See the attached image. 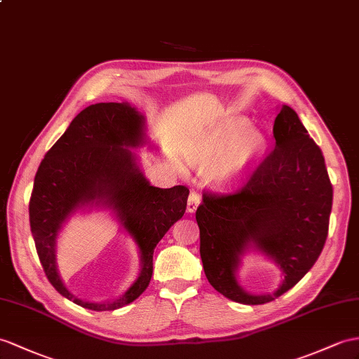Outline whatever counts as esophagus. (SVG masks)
I'll use <instances>...</instances> for the list:
<instances>
[{"label":"esophagus","instance_id":"esophagus-1","mask_svg":"<svg viewBox=\"0 0 359 359\" xmlns=\"http://www.w3.org/2000/svg\"><path fill=\"white\" fill-rule=\"evenodd\" d=\"M199 204H201V195L196 190H191L189 195V201H187V212L194 213Z\"/></svg>","mask_w":359,"mask_h":359}]
</instances>
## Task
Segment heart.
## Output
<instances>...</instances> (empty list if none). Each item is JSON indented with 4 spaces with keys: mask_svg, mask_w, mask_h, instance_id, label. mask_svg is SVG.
I'll return each instance as SVG.
<instances>
[{
    "mask_svg": "<svg viewBox=\"0 0 359 359\" xmlns=\"http://www.w3.org/2000/svg\"><path fill=\"white\" fill-rule=\"evenodd\" d=\"M247 129V121L236 120L203 137L191 149V163L201 170L212 169L213 180L221 184L241 180L264 147L262 135Z\"/></svg>",
    "mask_w": 359,
    "mask_h": 359,
    "instance_id": "obj_1",
    "label": "heart"
}]
</instances>
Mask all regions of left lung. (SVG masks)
<instances>
[{
	"instance_id": "8db88e82",
	"label": "left lung",
	"mask_w": 359,
	"mask_h": 359,
	"mask_svg": "<svg viewBox=\"0 0 359 359\" xmlns=\"http://www.w3.org/2000/svg\"><path fill=\"white\" fill-rule=\"evenodd\" d=\"M273 134L276 146L238 189L229 194L207 190L196 208L208 282L242 304H264L290 291L317 262L329 231L334 189L321 149L286 104L277 114ZM251 243L284 271V282L273 294L251 296L235 282L238 256Z\"/></svg>"
}]
</instances>
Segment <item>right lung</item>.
<instances>
[{"mask_svg": "<svg viewBox=\"0 0 359 359\" xmlns=\"http://www.w3.org/2000/svg\"><path fill=\"white\" fill-rule=\"evenodd\" d=\"M143 140V117L126 103H95L81 111L41 161L30 196V229L41 265L55 290L91 311H114L133 303L149 286L154 250L186 213L189 189L149 184L128 146ZM111 206L142 252V273L118 299L90 304L67 292L57 274L54 245L60 225L76 208Z\"/></svg>", "mask_w": 359, "mask_h": 359, "instance_id": "1", "label": "right lung"}]
</instances>
